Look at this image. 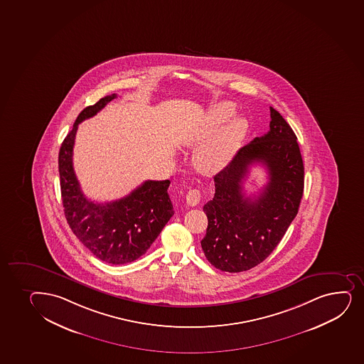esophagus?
Masks as SVG:
<instances>
[{
	"label": "esophagus",
	"instance_id": "34e87169",
	"mask_svg": "<svg viewBox=\"0 0 364 364\" xmlns=\"http://www.w3.org/2000/svg\"><path fill=\"white\" fill-rule=\"evenodd\" d=\"M200 190H196V188H193V190H190L188 192V195H186V202H188V205H197L200 203Z\"/></svg>",
	"mask_w": 364,
	"mask_h": 364
}]
</instances>
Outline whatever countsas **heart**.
I'll return each instance as SVG.
<instances>
[{
  "instance_id": "b5f03b06",
  "label": "heart",
  "mask_w": 364,
  "mask_h": 364,
  "mask_svg": "<svg viewBox=\"0 0 364 364\" xmlns=\"http://www.w3.org/2000/svg\"><path fill=\"white\" fill-rule=\"evenodd\" d=\"M230 102H218L209 109L205 119L195 131L186 135L183 145L195 147L203 141L193 155V166L205 176H214L223 171L245 138L247 121L236 116Z\"/></svg>"
}]
</instances>
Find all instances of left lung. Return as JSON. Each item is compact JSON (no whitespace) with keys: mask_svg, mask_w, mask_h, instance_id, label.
I'll list each match as a JSON object with an SVG mask.
<instances>
[{"mask_svg":"<svg viewBox=\"0 0 364 364\" xmlns=\"http://www.w3.org/2000/svg\"><path fill=\"white\" fill-rule=\"evenodd\" d=\"M269 112V131L240 149L214 176L215 193L203 207L208 228L200 245L221 271L242 272L264 262L298 214L304 164L296 135L278 111ZM253 163L266 166L269 183L257 198H247L242 181Z\"/></svg>","mask_w":364,"mask_h":364,"instance_id":"obj_1","label":"left lung"}]
</instances>
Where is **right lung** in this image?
<instances>
[{
  "instance_id": "add662e5",
  "label": "right lung",
  "mask_w": 364,
  "mask_h": 364,
  "mask_svg": "<svg viewBox=\"0 0 364 364\" xmlns=\"http://www.w3.org/2000/svg\"><path fill=\"white\" fill-rule=\"evenodd\" d=\"M114 98L117 95H107L81 111L63 141L58 166L63 207L73 232L102 262L122 265L146 253L174 210L168 195L169 180H147L128 196L107 203L93 202L83 195L73 166L78 124Z\"/></svg>"
}]
</instances>
